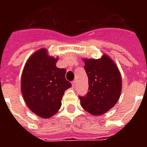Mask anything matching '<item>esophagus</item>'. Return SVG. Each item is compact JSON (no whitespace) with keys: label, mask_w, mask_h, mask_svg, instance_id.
<instances>
[{"label":"esophagus","mask_w":147,"mask_h":147,"mask_svg":"<svg viewBox=\"0 0 147 147\" xmlns=\"http://www.w3.org/2000/svg\"><path fill=\"white\" fill-rule=\"evenodd\" d=\"M71 83H72V86H73V87H76V81H73Z\"/></svg>","instance_id":"esophagus-1"}]
</instances>
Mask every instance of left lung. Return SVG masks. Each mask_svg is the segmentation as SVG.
Segmentation results:
<instances>
[{
  "label": "left lung",
  "mask_w": 147,
  "mask_h": 147,
  "mask_svg": "<svg viewBox=\"0 0 147 147\" xmlns=\"http://www.w3.org/2000/svg\"><path fill=\"white\" fill-rule=\"evenodd\" d=\"M88 76L89 89L85 97H80L84 110L93 116H102L117 104L122 90L119 68L108 55L99 59H83Z\"/></svg>",
  "instance_id": "left-lung-1"
}]
</instances>
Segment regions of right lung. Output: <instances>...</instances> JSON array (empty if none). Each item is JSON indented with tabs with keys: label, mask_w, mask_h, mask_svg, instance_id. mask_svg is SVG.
<instances>
[{
	"label": "right lung",
	"mask_w": 147,
	"mask_h": 147,
	"mask_svg": "<svg viewBox=\"0 0 147 147\" xmlns=\"http://www.w3.org/2000/svg\"><path fill=\"white\" fill-rule=\"evenodd\" d=\"M58 59L49 56L46 49H40L27 59L21 76V92L26 105L45 119L57 113L65 90L71 86L65 79L66 70L57 67Z\"/></svg>",
	"instance_id": "add662e5"
}]
</instances>
